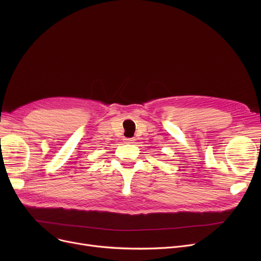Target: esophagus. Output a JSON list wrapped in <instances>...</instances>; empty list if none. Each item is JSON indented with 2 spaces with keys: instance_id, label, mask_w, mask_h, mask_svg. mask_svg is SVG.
<instances>
[{
  "instance_id": "esophagus-1",
  "label": "esophagus",
  "mask_w": 261,
  "mask_h": 261,
  "mask_svg": "<svg viewBox=\"0 0 261 261\" xmlns=\"http://www.w3.org/2000/svg\"><path fill=\"white\" fill-rule=\"evenodd\" d=\"M125 142H126V143H133V142H134V139H132V138H126V139H125Z\"/></svg>"
}]
</instances>
